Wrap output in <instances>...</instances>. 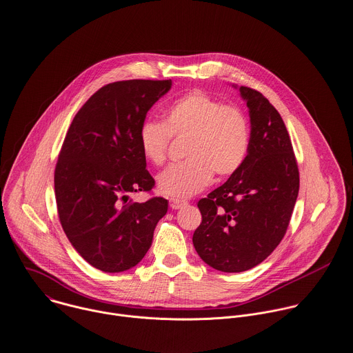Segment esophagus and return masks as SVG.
Returning <instances> with one entry per match:
<instances>
[{
  "instance_id": "esophagus-1",
  "label": "esophagus",
  "mask_w": 353,
  "mask_h": 353,
  "mask_svg": "<svg viewBox=\"0 0 353 353\" xmlns=\"http://www.w3.org/2000/svg\"><path fill=\"white\" fill-rule=\"evenodd\" d=\"M169 203H170V208H172V209H174V210H177V209H181V208H184V206L187 205V202H185V201H181V199H176V198H172V199L169 201Z\"/></svg>"
}]
</instances>
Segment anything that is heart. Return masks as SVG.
Segmentation results:
<instances>
[{
    "mask_svg": "<svg viewBox=\"0 0 353 353\" xmlns=\"http://www.w3.org/2000/svg\"><path fill=\"white\" fill-rule=\"evenodd\" d=\"M172 137L187 139L183 150L187 159L163 170L158 188L168 196L188 198L202 191L213 173L225 179L240 170L250 151L251 129L241 108L195 90L166 109L163 122L147 119L141 123L139 143L144 158L161 166Z\"/></svg>",
    "mask_w": 353,
    "mask_h": 353,
    "instance_id": "b5f03b06",
    "label": "heart"
}]
</instances>
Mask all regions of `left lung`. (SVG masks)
Wrapping results in <instances>:
<instances>
[{
  "instance_id": "left-lung-1",
  "label": "left lung",
  "mask_w": 353,
  "mask_h": 353,
  "mask_svg": "<svg viewBox=\"0 0 353 353\" xmlns=\"http://www.w3.org/2000/svg\"><path fill=\"white\" fill-rule=\"evenodd\" d=\"M251 143L239 172L206 198L192 244L210 268L240 273L263 262L284 239L299 191V170L283 117L259 91L241 85Z\"/></svg>"
}]
</instances>
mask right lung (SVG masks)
<instances>
[{
	"label": "right lung",
	"mask_w": 353,
	"mask_h": 353,
	"mask_svg": "<svg viewBox=\"0 0 353 353\" xmlns=\"http://www.w3.org/2000/svg\"><path fill=\"white\" fill-rule=\"evenodd\" d=\"M172 80H123L101 87L76 113L54 173L58 217L80 256L98 270L119 273L134 268L152 244L168 199L150 192L155 180L139 143L151 106Z\"/></svg>",
	"instance_id": "add662e5"
}]
</instances>
